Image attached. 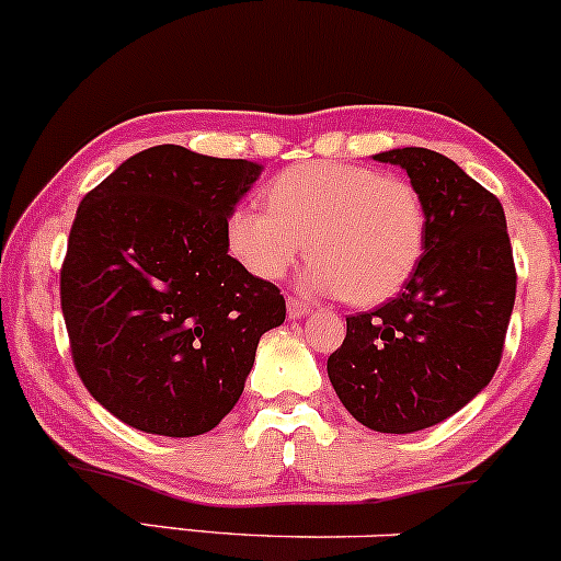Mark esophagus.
<instances>
[{
    "mask_svg": "<svg viewBox=\"0 0 561 561\" xmlns=\"http://www.w3.org/2000/svg\"><path fill=\"white\" fill-rule=\"evenodd\" d=\"M286 310H288V318H301V314L310 312V305H307V301L297 299V297H291V299H288Z\"/></svg>",
    "mask_w": 561,
    "mask_h": 561,
    "instance_id": "esophagus-1",
    "label": "esophagus"
}]
</instances>
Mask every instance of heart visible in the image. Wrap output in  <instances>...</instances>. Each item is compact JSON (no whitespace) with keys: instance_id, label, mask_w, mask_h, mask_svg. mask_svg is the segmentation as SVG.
Masks as SVG:
<instances>
[{"instance_id":"b5f03b06","label":"heart","mask_w":561,"mask_h":561,"mask_svg":"<svg viewBox=\"0 0 561 561\" xmlns=\"http://www.w3.org/2000/svg\"><path fill=\"white\" fill-rule=\"evenodd\" d=\"M267 209L236 206L225 219L232 260L262 280H278L307 243V280L350 305L392 299L426 251L430 211L411 180L370 167L310 161L264 187Z\"/></svg>"}]
</instances>
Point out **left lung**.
I'll return each instance as SVG.
<instances>
[{"label": "left lung", "instance_id": "1", "mask_svg": "<svg viewBox=\"0 0 561 561\" xmlns=\"http://www.w3.org/2000/svg\"><path fill=\"white\" fill-rule=\"evenodd\" d=\"M374 159L405 169L426 201L430 236L398 297L350 314L329 379L363 426L411 434L461 411L493 379L517 270L501 201L456 161L426 148Z\"/></svg>", "mask_w": 561, "mask_h": 561}]
</instances>
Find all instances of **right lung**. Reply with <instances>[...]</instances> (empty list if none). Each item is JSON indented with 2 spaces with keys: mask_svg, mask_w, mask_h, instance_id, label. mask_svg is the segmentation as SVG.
Instances as JSON below:
<instances>
[{
  "mask_svg": "<svg viewBox=\"0 0 561 561\" xmlns=\"http://www.w3.org/2000/svg\"><path fill=\"white\" fill-rule=\"evenodd\" d=\"M260 174L256 161L156 145L79 204L62 318L79 379L124 424L163 437L214 430L241 398L262 333L286 320L280 288L225 241Z\"/></svg>",
  "mask_w": 561,
  "mask_h": 561,
  "instance_id": "add662e5",
  "label": "right lung"
}]
</instances>
